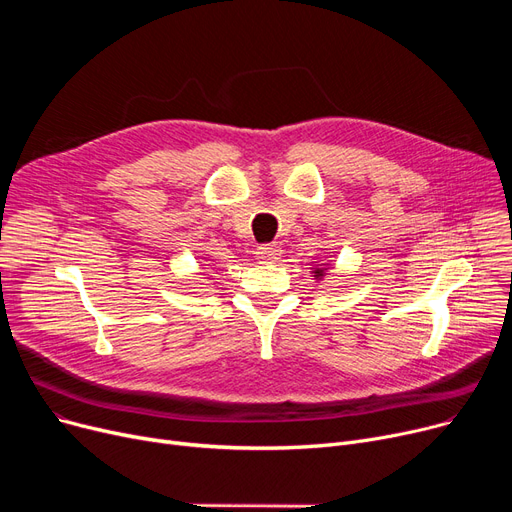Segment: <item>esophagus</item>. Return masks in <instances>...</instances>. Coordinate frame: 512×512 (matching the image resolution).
Instances as JSON below:
<instances>
[{"label": "esophagus", "instance_id": "esophagus-1", "mask_svg": "<svg viewBox=\"0 0 512 512\" xmlns=\"http://www.w3.org/2000/svg\"><path fill=\"white\" fill-rule=\"evenodd\" d=\"M255 255H257V259H261V261H265V263H274V261H278V259H280L282 249H280L278 245H274V242H270V245H261V247H257Z\"/></svg>", "mask_w": 512, "mask_h": 512}]
</instances>
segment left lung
Returning <instances> with one entry per match:
<instances>
[{"instance_id":"left-lung-1","label":"left lung","mask_w":512,"mask_h":512,"mask_svg":"<svg viewBox=\"0 0 512 512\" xmlns=\"http://www.w3.org/2000/svg\"><path fill=\"white\" fill-rule=\"evenodd\" d=\"M315 276H324V270H315Z\"/></svg>"}]
</instances>
